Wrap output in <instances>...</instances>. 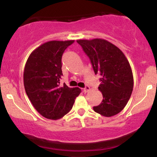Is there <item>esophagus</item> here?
<instances>
[{
    "label": "esophagus",
    "instance_id": "obj_1",
    "mask_svg": "<svg viewBox=\"0 0 157 157\" xmlns=\"http://www.w3.org/2000/svg\"><path fill=\"white\" fill-rule=\"evenodd\" d=\"M90 87L87 85V86H85V88H83V92H84L85 93H87V92L90 91Z\"/></svg>",
    "mask_w": 157,
    "mask_h": 157
}]
</instances>
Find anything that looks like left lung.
<instances>
[{"mask_svg":"<svg viewBox=\"0 0 157 157\" xmlns=\"http://www.w3.org/2000/svg\"><path fill=\"white\" fill-rule=\"evenodd\" d=\"M77 42L90 59L95 74L100 75L98 89L103 99L94 106V111L105 117L118 114L133 91V73L128 59L120 49L105 39H80Z\"/></svg>","mask_w":157,"mask_h":157,"instance_id":"obj_1","label":"left lung"}]
</instances>
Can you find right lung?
Returning a JSON list of instances; mask_svg holds the SVG:
<instances>
[{"label": "right lung", "instance_id": "obj_1", "mask_svg": "<svg viewBox=\"0 0 157 157\" xmlns=\"http://www.w3.org/2000/svg\"><path fill=\"white\" fill-rule=\"evenodd\" d=\"M75 40L50 41L33 50L24 72L26 95L41 116L57 120L72 109L75 99L81 93L79 87L59 85L62 75V57Z\"/></svg>", "mask_w": 157, "mask_h": 157}]
</instances>
